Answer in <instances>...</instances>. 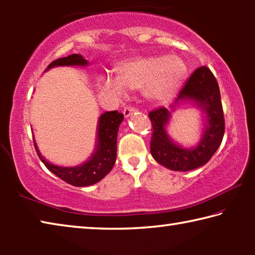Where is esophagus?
Segmentation results:
<instances>
[{"label":"esophagus","mask_w":255,"mask_h":255,"mask_svg":"<svg viewBox=\"0 0 255 255\" xmlns=\"http://www.w3.org/2000/svg\"><path fill=\"white\" fill-rule=\"evenodd\" d=\"M137 111V109L135 107H131V106H127V107H125V109H124V116L125 117H129V116L130 115H132L133 112H136Z\"/></svg>","instance_id":"obj_1"}]
</instances>
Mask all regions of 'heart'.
<instances>
[{
    "label": "heart",
    "mask_w": 255,
    "mask_h": 255,
    "mask_svg": "<svg viewBox=\"0 0 255 255\" xmlns=\"http://www.w3.org/2000/svg\"><path fill=\"white\" fill-rule=\"evenodd\" d=\"M116 79L101 80V88L123 96L125 89H143L150 101L169 100L179 91L187 77V65L178 56L170 55L125 60L116 66Z\"/></svg>",
    "instance_id": "1"
}]
</instances>
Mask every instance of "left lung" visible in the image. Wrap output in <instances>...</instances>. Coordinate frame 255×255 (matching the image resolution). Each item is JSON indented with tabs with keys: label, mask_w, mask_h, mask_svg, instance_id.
<instances>
[{
	"label": "left lung",
	"mask_w": 255,
	"mask_h": 255,
	"mask_svg": "<svg viewBox=\"0 0 255 255\" xmlns=\"http://www.w3.org/2000/svg\"><path fill=\"white\" fill-rule=\"evenodd\" d=\"M182 100L195 102L206 112L208 120L200 143L193 148L181 147L167 136L165 126L172 111L159 107L148 114L153 127L150 138L152 156L161 165L173 171H190L206 164L218 149L225 131L219 86L208 67L201 66L192 73L174 105Z\"/></svg>",
	"instance_id": "left-lung-1"
}]
</instances>
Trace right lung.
I'll return each mask as SVG.
<instances>
[{
	"mask_svg": "<svg viewBox=\"0 0 255 255\" xmlns=\"http://www.w3.org/2000/svg\"><path fill=\"white\" fill-rule=\"evenodd\" d=\"M88 65L86 59L81 55L72 54L67 57H62L51 62L47 70L54 66H72ZM124 120V115L117 110L108 111L99 118L98 127V146L91 158L84 164L73 167H63L54 165L41 156L38 150L36 141H33L34 148L41 162L50 172L62 179L65 182L75 187H86L99 182L109 173L115 165L117 158V133L119 125Z\"/></svg>",
	"mask_w": 255,
	"mask_h": 255,
	"instance_id": "obj_1",
	"label": "right lung"
}]
</instances>
